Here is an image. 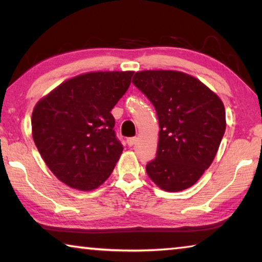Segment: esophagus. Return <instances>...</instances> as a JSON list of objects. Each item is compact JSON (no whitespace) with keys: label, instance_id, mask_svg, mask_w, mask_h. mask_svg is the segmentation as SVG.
Wrapping results in <instances>:
<instances>
[{"label":"esophagus","instance_id":"obj_1","mask_svg":"<svg viewBox=\"0 0 262 262\" xmlns=\"http://www.w3.org/2000/svg\"><path fill=\"white\" fill-rule=\"evenodd\" d=\"M136 143H137V137L127 138V145H128V146H134Z\"/></svg>","mask_w":262,"mask_h":262}]
</instances>
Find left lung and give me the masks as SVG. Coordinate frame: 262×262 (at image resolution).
<instances>
[{
  "label": "left lung",
  "mask_w": 262,
  "mask_h": 262,
  "mask_svg": "<svg viewBox=\"0 0 262 262\" xmlns=\"http://www.w3.org/2000/svg\"><path fill=\"white\" fill-rule=\"evenodd\" d=\"M157 112V155L146 164L165 191L194 185L209 168L226 130L222 100L199 79L178 71H142L132 79Z\"/></svg>",
  "instance_id": "obj_1"
}]
</instances>
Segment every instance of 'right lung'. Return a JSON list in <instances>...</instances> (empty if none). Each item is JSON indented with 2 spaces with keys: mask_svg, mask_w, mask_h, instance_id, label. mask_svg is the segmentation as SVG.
I'll use <instances>...</instances> for the list:
<instances>
[{
  "mask_svg": "<svg viewBox=\"0 0 262 262\" xmlns=\"http://www.w3.org/2000/svg\"><path fill=\"white\" fill-rule=\"evenodd\" d=\"M134 72H90L63 81L37 101L34 143L58 180L78 190L103 184L123 152L111 110Z\"/></svg>",
  "mask_w": 262,
  "mask_h": 262,
  "instance_id": "1",
  "label": "right lung"
}]
</instances>
